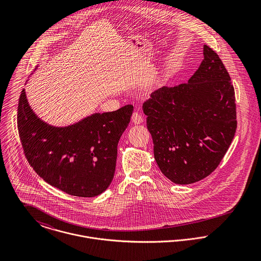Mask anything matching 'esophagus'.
Wrapping results in <instances>:
<instances>
[{"instance_id": "obj_1", "label": "esophagus", "mask_w": 261, "mask_h": 261, "mask_svg": "<svg viewBox=\"0 0 261 261\" xmlns=\"http://www.w3.org/2000/svg\"><path fill=\"white\" fill-rule=\"evenodd\" d=\"M144 120V117L143 115L140 113V112H135L133 113V116H132V121L135 123V124H140L142 123Z\"/></svg>"}]
</instances>
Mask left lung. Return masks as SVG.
Here are the masks:
<instances>
[{
  "label": "left lung",
  "mask_w": 261,
  "mask_h": 261,
  "mask_svg": "<svg viewBox=\"0 0 261 261\" xmlns=\"http://www.w3.org/2000/svg\"><path fill=\"white\" fill-rule=\"evenodd\" d=\"M204 59L186 83L164 86L143 105L161 172L187 185L216 170L235 136L231 78L218 54L204 45Z\"/></svg>",
  "instance_id": "left-lung-1"
}]
</instances>
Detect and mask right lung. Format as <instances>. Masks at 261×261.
I'll use <instances>...</instances> for the list:
<instances>
[{
	"label": "right lung",
	"instance_id": "1",
	"mask_svg": "<svg viewBox=\"0 0 261 261\" xmlns=\"http://www.w3.org/2000/svg\"><path fill=\"white\" fill-rule=\"evenodd\" d=\"M134 107L94 113L65 127L43 122L20 94L17 123L27 161L48 184L69 195L95 197L111 185L117 144L127 127Z\"/></svg>",
	"mask_w": 261,
	"mask_h": 261
}]
</instances>
